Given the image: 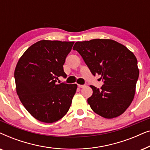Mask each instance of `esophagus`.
I'll list each match as a JSON object with an SVG mask.
<instances>
[{
  "label": "esophagus",
  "mask_w": 150,
  "mask_h": 150,
  "mask_svg": "<svg viewBox=\"0 0 150 150\" xmlns=\"http://www.w3.org/2000/svg\"><path fill=\"white\" fill-rule=\"evenodd\" d=\"M78 87H79V88H83L85 87V85H78Z\"/></svg>",
  "instance_id": "obj_1"
}]
</instances>
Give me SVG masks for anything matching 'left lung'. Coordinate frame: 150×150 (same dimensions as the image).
<instances>
[{"mask_svg":"<svg viewBox=\"0 0 150 150\" xmlns=\"http://www.w3.org/2000/svg\"><path fill=\"white\" fill-rule=\"evenodd\" d=\"M91 71L101 76L100 89L91 85L87 102L96 113L112 119L124 113L134 99L139 71L133 52L116 41L95 39L77 42L73 47Z\"/></svg>","mask_w":150,"mask_h":150,"instance_id":"1","label":"left lung"}]
</instances>
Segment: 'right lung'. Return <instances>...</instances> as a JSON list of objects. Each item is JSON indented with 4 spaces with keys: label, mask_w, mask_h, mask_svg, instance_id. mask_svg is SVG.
<instances>
[{
    "label": "right lung",
    "mask_w": 150,
    "mask_h": 150,
    "mask_svg": "<svg viewBox=\"0 0 150 150\" xmlns=\"http://www.w3.org/2000/svg\"><path fill=\"white\" fill-rule=\"evenodd\" d=\"M74 42L41 40L30 46L16 65V92L27 111L40 122L53 123L70 107L76 84H56L66 77L63 64Z\"/></svg>",
    "instance_id": "obj_1"
}]
</instances>
